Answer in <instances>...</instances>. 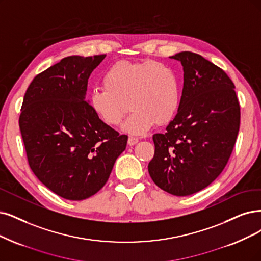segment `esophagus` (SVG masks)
<instances>
[{
  "label": "esophagus",
  "instance_id": "1",
  "mask_svg": "<svg viewBox=\"0 0 261 261\" xmlns=\"http://www.w3.org/2000/svg\"><path fill=\"white\" fill-rule=\"evenodd\" d=\"M139 142V139L138 138H134V137H129L128 139V144L130 146L132 145H136V144Z\"/></svg>",
  "mask_w": 261,
  "mask_h": 261
}]
</instances>
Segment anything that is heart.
Listing matches in <instances>:
<instances>
[{
    "label": "heart",
    "instance_id": "b5f03b06",
    "mask_svg": "<svg viewBox=\"0 0 261 261\" xmlns=\"http://www.w3.org/2000/svg\"><path fill=\"white\" fill-rule=\"evenodd\" d=\"M103 87L89 94L91 111L110 127L120 124L127 111H132L122 125L130 134H143L153 124H167L179 105L176 75L158 61H118L102 76Z\"/></svg>",
    "mask_w": 261,
    "mask_h": 261
}]
</instances>
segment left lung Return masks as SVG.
Wrapping results in <instances>:
<instances>
[{"label": "left lung", "mask_w": 261, "mask_h": 261, "mask_svg": "<svg viewBox=\"0 0 261 261\" xmlns=\"http://www.w3.org/2000/svg\"><path fill=\"white\" fill-rule=\"evenodd\" d=\"M171 58L182 65L184 86L174 119L165 133L152 136L148 172L159 188L184 197L207 187L225 169L241 112L234 84L224 70L195 53Z\"/></svg>", "instance_id": "left-lung-1"}]
</instances>
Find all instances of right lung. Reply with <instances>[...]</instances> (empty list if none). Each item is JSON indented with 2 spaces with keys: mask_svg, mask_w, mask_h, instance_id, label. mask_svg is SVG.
<instances>
[{
  "mask_svg": "<svg viewBox=\"0 0 261 261\" xmlns=\"http://www.w3.org/2000/svg\"><path fill=\"white\" fill-rule=\"evenodd\" d=\"M106 55L70 56L37 74L19 116L29 166L67 200H85L108 181L127 136L102 122L85 101L88 79Z\"/></svg>",
  "mask_w": 261,
  "mask_h": 261,
  "instance_id": "obj_1",
  "label": "right lung"
}]
</instances>
